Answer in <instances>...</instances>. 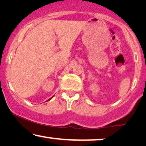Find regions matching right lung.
<instances>
[{
	"mask_svg": "<svg viewBox=\"0 0 146 146\" xmlns=\"http://www.w3.org/2000/svg\"><path fill=\"white\" fill-rule=\"evenodd\" d=\"M53 97H54V96H52V98H50L49 100H47V101H49V100H51V99H52V98H53Z\"/></svg>",
	"mask_w": 146,
	"mask_h": 146,
	"instance_id": "add662e5",
	"label": "right lung"
}]
</instances>
